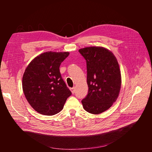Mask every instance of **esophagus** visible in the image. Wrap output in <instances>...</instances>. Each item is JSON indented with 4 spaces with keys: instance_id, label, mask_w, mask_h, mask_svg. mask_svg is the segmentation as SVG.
Listing matches in <instances>:
<instances>
[{
    "instance_id": "1",
    "label": "esophagus",
    "mask_w": 152,
    "mask_h": 152,
    "mask_svg": "<svg viewBox=\"0 0 152 152\" xmlns=\"http://www.w3.org/2000/svg\"><path fill=\"white\" fill-rule=\"evenodd\" d=\"M70 91H71V92H72V94H74V93H75V88H70Z\"/></svg>"
}]
</instances>
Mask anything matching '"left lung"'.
Segmentation results:
<instances>
[{
  "label": "left lung",
  "instance_id": "left-lung-1",
  "mask_svg": "<svg viewBox=\"0 0 152 152\" xmlns=\"http://www.w3.org/2000/svg\"><path fill=\"white\" fill-rule=\"evenodd\" d=\"M87 63L88 94L82 101L86 111L99 114L107 110L117 100L121 76L116 57L103 47L91 46L79 50Z\"/></svg>",
  "mask_w": 152,
  "mask_h": 152
}]
</instances>
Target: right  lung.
<instances>
[{
    "mask_svg": "<svg viewBox=\"0 0 152 152\" xmlns=\"http://www.w3.org/2000/svg\"><path fill=\"white\" fill-rule=\"evenodd\" d=\"M69 55V52L43 53L32 60L25 70L22 79L24 95L39 114H57L72 94L59 70L61 63Z\"/></svg>",
    "mask_w": 152,
    "mask_h": 152,
    "instance_id": "1",
    "label": "right lung"
}]
</instances>
